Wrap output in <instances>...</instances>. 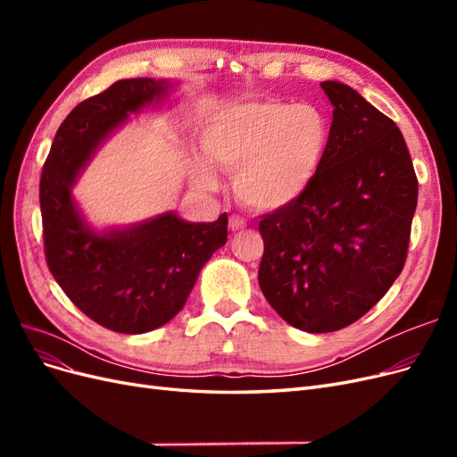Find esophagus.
Here are the masks:
<instances>
[{
    "label": "esophagus",
    "instance_id": "34e87169",
    "mask_svg": "<svg viewBox=\"0 0 457 457\" xmlns=\"http://www.w3.org/2000/svg\"><path fill=\"white\" fill-rule=\"evenodd\" d=\"M245 220L240 217V215H232L230 219H228V228L232 230V232H240V230H244L245 228Z\"/></svg>",
    "mask_w": 457,
    "mask_h": 457
}]
</instances>
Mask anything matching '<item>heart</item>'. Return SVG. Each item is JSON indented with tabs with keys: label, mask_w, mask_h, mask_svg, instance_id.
<instances>
[{
	"label": "heart",
	"mask_w": 457,
	"mask_h": 457,
	"mask_svg": "<svg viewBox=\"0 0 457 457\" xmlns=\"http://www.w3.org/2000/svg\"><path fill=\"white\" fill-rule=\"evenodd\" d=\"M329 141L331 126L320 108L282 101L227 104L200 135L205 160L234 175L238 200L262 212L284 210L305 195ZM190 173L200 187L217 185L204 160L192 162Z\"/></svg>",
	"instance_id": "1"
}]
</instances>
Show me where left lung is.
<instances>
[{
  "label": "left lung",
  "instance_id": "obj_1",
  "mask_svg": "<svg viewBox=\"0 0 457 457\" xmlns=\"http://www.w3.org/2000/svg\"><path fill=\"white\" fill-rule=\"evenodd\" d=\"M331 141L311 188L259 220V286L284 320L311 334L356 322L406 262L418 177L396 123L341 81Z\"/></svg>",
  "mask_w": 457,
  "mask_h": 457
}]
</instances>
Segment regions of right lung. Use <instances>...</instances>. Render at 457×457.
Here are the masks:
<instances>
[{"instance_id":"1","label":"right lung","mask_w":457,"mask_h":457,"mask_svg":"<svg viewBox=\"0 0 457 457\" xmlns=\"http://www.w3.org/2000/svg\"><path fill=\"white\" fill-rule=\"evenodd\" d=\"M171 79H120L79 103L54 135L39 181L44 245L53 278L91 320L120 334H145L185 307L198 274L227 244V213L190 223L165 212L129 227L96 230L72 196L86 163L129 114L160 104Z\"/></svg>"}]
</instances>
